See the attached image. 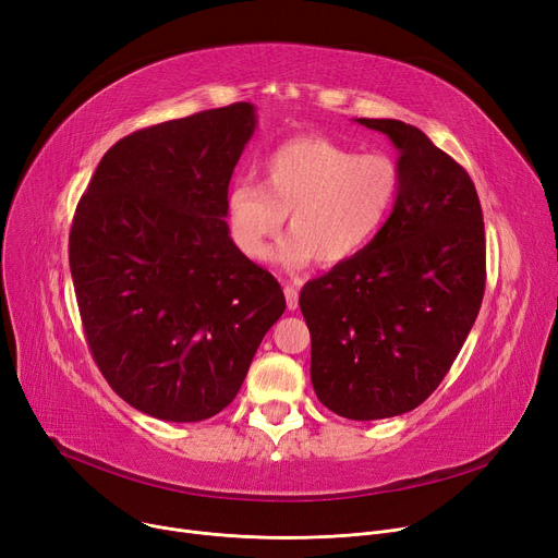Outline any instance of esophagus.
Returning <instances> with one entry per match:
<instances>
[{"label":"esophagus","mask_w":558,"mask_h":558,"mask_svg":"<svg viewBox=\"0 0 558 558\" xmlns=\"http://www.w3.org/2000/svg\"><path fill=\"white\" fill-rule=\"evenodd\" d=\"M284 299H287V307L294 312L299 307V289L294 284L284 282Z\"/></svg>","instance_id":"esophagus-1"}]
</instances>
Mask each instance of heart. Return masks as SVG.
<instances>
[{"label": "heart", "mask_w": 558, "mask_h": 558, "mask_svg": "<svg viewBox=\"0 0 558 558\" xmlns=\"http://www.w3.org/2000/svg\"><path fill=\"white\" fill-rule=\"evenodd\" d=\"M264 181L228 192V226L240 251L264 262L289 215L276 259L289 271L312 262L339 267L385 230L402 194V169L389 154H360L330 137L287 140L264 156Z\"/></svg>", "instance_id": "b5f03b06"}]
</instances>
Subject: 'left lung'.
I'll list each match as a JSON object with an SVG mask.
<instances>
[{"label":"left lung","mask_w":558,"mask_h":558,"mask_svg":"<svg viewBox=\"0 0 558 558\" xmlns=\"http://www.w3.org/2000/svg\"><path fill=\"white\" fill-rule=\"evenodd\" d=\"M357 124L393 142L402 194L379 238L310 280L299 305L316 398L343 418L379 421L416 409L457 360L484 299L486 242L461 165L412 124Z\"/></svg>","instance_id":"8db88e82"}]
</instances>
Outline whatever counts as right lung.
I'll list each match as a JSON object with an SVG mask.
<instances>
[{
	"label": "right lung",
	"mask_w": 558,
	"mask_h": 558,
	"mask_svg": "<svg viewBox=\"0 0 558 558\" xmlns=\"http://www.w3.org/2000/svg\"><path fill=\"white\" fill-rule=\"evenodd\" d=\"M255 126L242 101L126 135L78 201L70 269L87 345L114 393L146 416L219 414L284 312L278 280L226 223Z\"/></svg>",
	"instance_id": "add662e5"
}]
</instances>
